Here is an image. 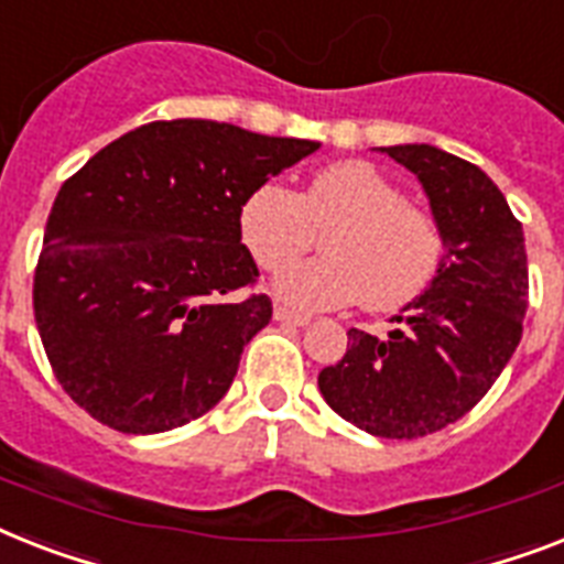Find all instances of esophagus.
Instances as JSON below:
<instances>
[{
    "label": "esophagus",
    "mask_w": 564,
    "mask_h": 564,
    "mask_svg": "<svg viewBox=\"0 0 564 564\" xmlns=\"http://www.w3.org/2000/svg\"><path fill=\"white\" fill-rule=\"evenodd\" d=\"M274 322L292 324V327H306V324H310V318H306V315L292 313V310H286V306H274Z\"/></svg>",
    "instance_id": "34e87169"
}]
</instances>
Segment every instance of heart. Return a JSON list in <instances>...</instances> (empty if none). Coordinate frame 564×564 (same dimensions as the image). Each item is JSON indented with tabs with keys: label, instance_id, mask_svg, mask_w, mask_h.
<instances>
[{
	"label": "heart",
	"instance_id": "obj_1",
	"mask_svg": "<svg viewBox=\"0 0 564 564\" xmlns=\"http://www.w3.org/2000/svg\"><path fill=\"white\" fill-rule=\"evenodd\" d=\"M324 259L305 261L274 278V295L295 310H333L359 301L397 310L434 281L443 260V231L420 205L405 203L400 185L370 162H338L295 194L263 182L240 208V237L254 263L282 269L308 248L315 230Z\"/></svg>",
	"mask_w": 564,
	"mask_h": 564
}]
</instances>
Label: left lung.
Segmentation results:
<instances>
[{
  "instance_id": "8db88e82",
  "label": "left lung",
  "mask_w": 564,
  "mask_h": 564,
  "mask_svg": "<svg viewBox=\"0 0 564 564\" xmlns=\"http://www.w3.org/2000/svg\"><path fill=\"white\" fill-rule=\"evenodd\" d=\"M416 176L443 231V260L386 338L347 329V354L318 373L327 405L377 437L441 432L492 388L528 313L524 231L505 194L432 144L379 148Z\"/></svg>"
}]
</instances>
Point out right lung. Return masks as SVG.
Here are the masks:
<instances>
[{
  "label": "right lung",
  "instance_id": "obj_1",
  "mask_svg": "<svg viewBox=\"0 0 564 564\" xmlns=\"http://www.w3.org/2000/svg\"><path fill=\"white\" fill-rule=\"evenodd\" d=\"M322 148L235 123L153 121L63 182L34 274V315L63 391L98 423L159 434L231 388L272 318L240 237L246 196Z\"/></svg>",
  "mask_w": 564,
  "mask_h": 564
}]
</instances>
